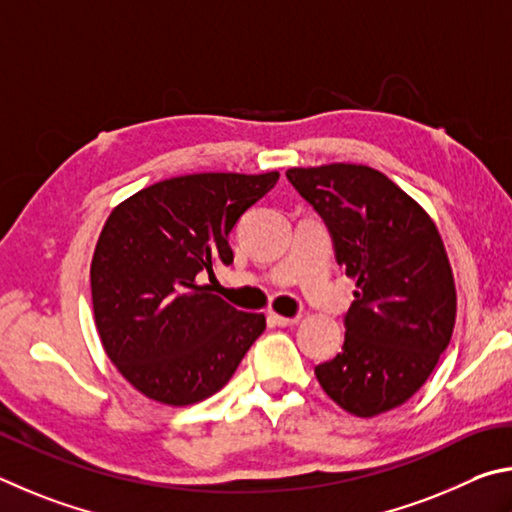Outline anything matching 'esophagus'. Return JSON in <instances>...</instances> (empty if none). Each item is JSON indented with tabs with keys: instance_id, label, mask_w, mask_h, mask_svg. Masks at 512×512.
Wrapping results in <instances>:
<instances>
[{
	"instance_id": "34e87169",
	"label": "esophagus",
	"mask_w": 512,
	"mask_h": 512,
	"mask_svg": "<svg viewBox=\"0 0 512 512\" xmlns=\"http://www.w3.org/2000/svg\"><path fill=\"white\" fill-rule=\"evenodd\" d=\"M267 321H270L272 326L285 328V326H294V324H297L299 317H281V315H276V312H270V317H267Z\"/></svg>"
}]
</instances>
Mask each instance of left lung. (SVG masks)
<instances>
[{"label":"left lung","mask_w":512,"mask_h":512,"mask_svg":"<svg viewBox=\"0 0 512 512\" xmlns=\"http://www.w3.org/2000/svg\"><path fill=\"white\" fill-rule=\"evenodd\" d=\"M285 175L326 222L337 263L357 281L342 353L315 366L317 380L348 414L396 409L423 387L454 330L456 290L436 224L369 166Z\"/></svg>","instance_id":"8db88e82"}]
</instances>
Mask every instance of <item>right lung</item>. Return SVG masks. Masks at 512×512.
<instances>
[{"label":"right lung","instance_id":"obj_1","mask_svg":"<svg viewBox=\"0 0 512 512\" xmlns=\"http://www.w3.org/2000/svg\"><path fill=\"white\" fill-rule=\"evenodd\" d=\"M279 173H197L157 182L110 213L92 258L98 335L116 369L157 402L213 396L263 335L265 317L215 297L197 276L231 265L229 236Z\"/></svg>","mask_w":512,"mask_h":512}]
</instances>
